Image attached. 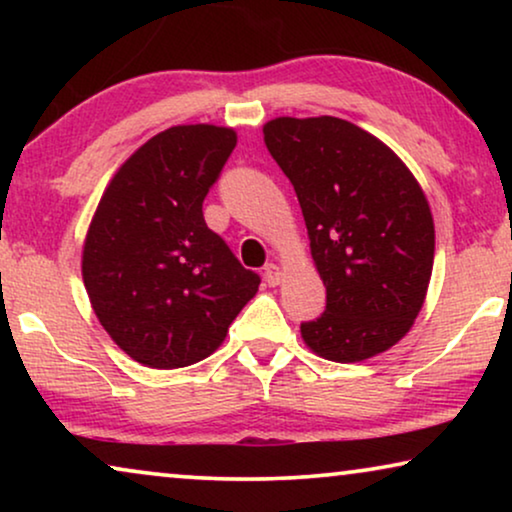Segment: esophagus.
<instances>
[{"mask_svg":"<svg viewBox=\"0 0 512 512\" xmlns=\"http://www.w3.org/2000/svg\"><path fill=\"white\" fill-rule=\"evenodd\" d=\"M263 275H265V282H268L270 286H277L279 282H282V270L277 268L275 263H268L263 268Z\"/></svg>","mask_w":512,"mask_h":512,"instance_id":"esophagus-1","label":"esophagus"}]
</instances>
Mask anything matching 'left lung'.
Returning a JSON list of instances; mask_svg holds the SVG:
<instances>
[{
    "instance_id": "left-lung-1",
    "label": "left lung",
    "mask_w": 512,
    "mask_h": 512,
    "mask_svg": "<svg viewBox=\"0 0 512 512\" xmlns=\"http://www.w3.org/2000/svg\"><path fill=\"white\" fill-rule=\"evenodd\" d=\"M263 135L298 195L326 286V310L300 324L303 340L338 363L387 352L422 310L433 268L436 235L417 179L342 118H275Z\"/></svg>"
}]
</instances>
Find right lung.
Listing matches in <instances>:
<instances>
[{"mask_svg":"<svg viewBox=\"0 0 512 512\" xmlns=\"http://www.w3.org/2000/svg\"><path fill=\"white\" fill-rule=\"evenodd\" d=\"M235 144L216 125L160 132L114 174L90 223V303L111 340L149 368L207 359L261 284L202 216Z\"/></svg>","mask_w":512,"mask_h":512,"instance_id":"1","label":"right lung"}]
</instances>
